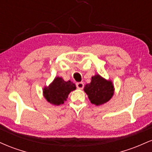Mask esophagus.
Segmentation results:
<instances>
[{
    "mask_svg": "<svg viewBox=\"0 0 152 152\" xmlns=\"http://www.w3.org/2000/svg\"><path fill=\"white\" fill-rule=\"evenodd\" d=\"M83 86H84V84H83V82H78V83H76V87L78 89H83Z\"/></svg>",
    "mask_w": 152,
    "mask_h": 152,
    "instance_id": "obj_1",
    "label": "esophagus"
}]
</instances>
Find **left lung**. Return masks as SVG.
I'll use <instances>...</instances> for the list:
<instances>
[{"label":"left lung","instance_id":"left-lung-1","mask_svg":"<svg viewBox=\"0 0 152 152\" xmlns=\"http://www.w3.org/2000/svg\"><path fill=\"white\" fill-rule=\"evenodd\" d=\"M83 90L91 103L96 106L107 103L114 94V86L112 81L103 78L99 74L92 76L91 83H87Z\"/></svg>","mask_w":152,"mask_h":152}]
</instances>
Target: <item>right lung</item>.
<instances>
[{
  "instance_id": "add662e5",
  "label": "right lung",
  "mask_w": 152,
  "mask_h": 152,
  "mask_svg": "<svg viewBox=\"0 0 152 152\" xmlns=\"http://www.w3.org/2000/svg\"><path fill=\"white\" fill-rule=\"evenodd\" d=\"M76 88V84L72 81H65L63 78L57 76L48 86L43 88V95L48 103L59 106L64 104L69 94Z\"/></svg>"
}]
</instances>
